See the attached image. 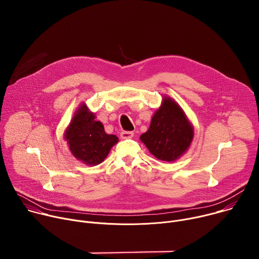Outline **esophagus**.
<instances>
[{"label":"esophagus","instance_id":"34e87169","mask_svg":"<svg viewBox=\"0 0 259 259\" xmlns=\"http://www.w3.org/2000/svg\"><path fill=\"white\" fill-rule=\"evenodd\" d=\"M134 135V133L132 131H122L121 132V137L123 139H129V138H132Z\"/></svg>","mask_w":259,"mask_h":259}]
</instances>
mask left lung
<instances>
[{
  "mask_svg": "<svg viewBox=\"0 0 259 259\" xmlns=\"http://www.w3.org/2000/svg\"><path fill=\"white\" fill-rule=\"evenodd\" d=\"M193 137V126L182 108L172 98L164 97L140 140L157 159L173 162L188 151Z\"/></svg>",
  "mask_w": 259,
  "mask_h": 259,
  "instance_id": "obj_1",
  "label": "left lung"
}]
</instances>
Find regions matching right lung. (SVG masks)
<instances>
[{"label": "right lung", "mask_w": 259, "mask_h": 259, "mask_svg": "<svg viewBox=\"0 0 259 259\" xmlns=\"http://www.w3.org/2000/svg\"><path fill=\"white\" fill-rule=\"evenodd\" d=\"M64 138L73 157L89 166L103 162L110 149L119 141L116 135L105 133L102 123L95 121L94 114L89 112L85 103L72 117Z\"/></svg>", "instance_id": "1"}]
</instances>
